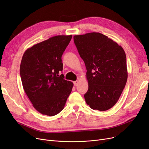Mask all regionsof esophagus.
Wrapping results in <instances>:
<instances>
[{
    "label": "esophagus",
    "mask_w": 149,
    "mask_h": 149,
    "mask_svg": "<svg viewBox=\"0 0 149 149\" xmlns=\"http://www.w3.org/2000/svg\"><path fill=\"white\" fill-rule=\"evenodd\" d=\"M78 84H79V81H74V85L75 86H76Z\"/></svg>",
    "instance_id": "1"
}]
</instances>
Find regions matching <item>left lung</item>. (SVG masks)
Wrapping results in <instances>:
<instances>
[{
  "mask_svg": "<svg viewBox=\"0 0 149 149\" xmlns=\"http://www.w3.org/2000/svg\"><path fill=\"white\" fill-rule=\"evenodd\" d=\"M74 41L87 70L85 101L92 109L107 111L117 102L127 81L124 49L100 32L74 36Z\"/></svg>",
  "mask_w": 149,
  "mask_h": 149,
  "instance_id": "8db88e82",
  "label": "left lung"
}]
</instances>
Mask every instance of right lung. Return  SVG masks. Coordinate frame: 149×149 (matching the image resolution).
I'll list each match as a JSON object with an SVG mask.
<instances>
[{
  "mask_svg": "<svg viewBox=\"0 0 149 149\" xmlns=\"http://www.w3.org/2000/svg\"><path fill=\"white\" fill-rule=\"evenodd\" d=\"M72 36H56L27 48L20 64L24 90L36 111L54 116L64 109L74 84L64 79L61 57Z\"/></svg>",
  "mask_w": 149,
  "mask_h": 149,
  "instance_id": "1",
  "label": "right lung"
}]
</instances>
